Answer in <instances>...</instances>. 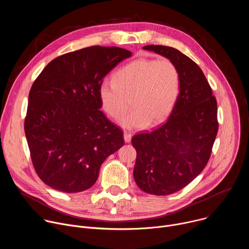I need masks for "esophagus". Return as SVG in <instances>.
<instances>
[{
    "mask_svg": "<svg viewBox=\"0 0 249 249\" xmlns=\"http://www.w3.org/2000/svg\"><path fill=\"white\" fill-rule=\"evenodd\" d=\"M124 141H125V143H130V141H131V138H132V135L130 134V133H128V132H124Z\"/></svg>",
    "mask_w": 249,
    "mask_h": 249,
    "instance_id": "obj_1",
    "label": "esophagus"
}]
</instances>
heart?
<instances>
[{
	"label": "heart",
	"instance_id": "1",
	"mask_svg": "<svg viewBox=\"0 0 249 249\" xmlns=\"http://www.w3.org/2000/svg\"><path fill=\"white\" fill-rule=\"evenodd\" d=\"M179 89V71L172 61L140 58L119 69L114 82L104 81L98 94L104 111L116 121L125 116L131 100L134 109L121 126L141 129L167 118Z\"/></svg>",
	"mask_w": 249,
	"mask_h": 249
}]
</instances>
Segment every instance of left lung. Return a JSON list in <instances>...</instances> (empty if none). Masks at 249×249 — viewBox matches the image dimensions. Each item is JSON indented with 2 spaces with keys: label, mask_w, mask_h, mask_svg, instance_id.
I'll return each mask as SVG.
<instances>
[{
  "label": "left lung",
  "mask_w": 249,
  "mask_h": 249,
  "mask_svg": "<svg viewBox=\"0 0 249 249\" xmlns=\"http://www.w3.org/2000/svg\"><path fill=\"white\" fill-rule=\"evenodd\" d=\"M172 61L180 75V89L164 124L137 134L134 179L146 193L164 196L188 185L205 168L218 133L217 100L199 66L175 48L148 45Z\"/></svg>",
  "instance_id": "left-lung-1"
}]
</instances>
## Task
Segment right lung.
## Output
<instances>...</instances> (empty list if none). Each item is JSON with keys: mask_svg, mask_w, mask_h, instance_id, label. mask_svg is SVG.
I'll return each mask as SVG.
<instances>
[{"mask_svg": "<svg viewBox=\"0 0 249 249\" xmlns=\"http://www.w3.org/2000/svg\"><path fill=\"white\" fill-rule=\"evenodd\" d=\"M131 56L114 46L87 47L55 58L33 83L24 132L34 169L51 188H90L105 159L124 145L122 131L99 110L98 91L104 77Z\"/></svg>", "mask_w": 249, "mask_h": 249, "instance_id": "add662e5", "label": "right lung"}]
</instances>
